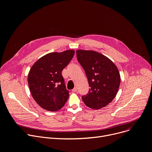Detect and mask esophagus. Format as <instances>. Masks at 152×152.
Segmentation results:
<instances>
[{
	"label": "esophagus",
	"instance_id": "obj_1",
	"mask_svg": "<svg viewBox=\"0 0 152 152\" xmlns=\"http://www.w3.org/2000/svg\"><path fill=\"white\" fill-rule=\"evenodd\" d=\"M72 92H77V87H75L73 90H72Z\"/></svg>",
	"mask_w": 152,
	"mask_h": 152
}]
</instances>
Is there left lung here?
<instances>
[{
	"mask_svg": "<svg viewBox=\"0 0 152 152\" xmlns=\"http://www.w3.org/2000/svg\"><path fill=\"white\" fill-rule=\"evenodd\" d=\"M76 56L90 87L88 94L82 96L84 103L94 109L106 106L119 88L120 76L117 66L109 58L94 50H77Z\"/></svg>",
	"mask_w": 152,
	"mask_h": 152,
	"instance_id": "left-lung-1",
	"label": "left lung"
}]
</instances>
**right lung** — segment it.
Wrapping results in <instances>:
<instances>
[{
  "label": "right lung",
  "instance_id": "add662e5",
  "mask_svg": "<svg viewBox=\"0 0 152 152\" xmlns=\"http://www.w3.org/2000/svg\"><path fill=\"white\" fill-rule=\"evenodd\" d=\"M75 54L73 50L51 53L33 65L28 75V84L37 104L49 111L61 109L69 97L62 72Z\"/></svg>",
  "mask_w": 152,
  "mask_h": 152
}]
</instances>
